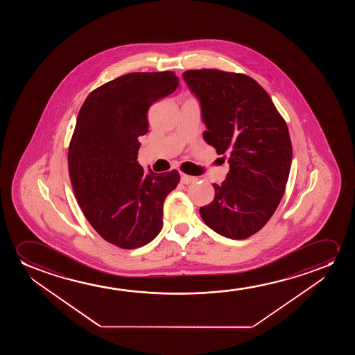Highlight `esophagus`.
I'll return each mask as SVG.
<instances>
[{"mask_svg":"<svg viewBox=\"0 0 355 355\" xmlns=\"http://www.w3.org/2000/svg\"><path fill=\"white\" fill-rule=\"evenodd\" d=\"M196 178L195 177H191L189 175H185V173H182L180 175V182L183 183V184H190V183H194Z\"/></svg>","mask_w":355,"mask_h":355,"instance_id":"obj_1","label":"esophagus"}]
</instances>
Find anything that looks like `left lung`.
Listing matches in <instances>:
<instances>
[{
    "instance_id": "left-lung-1",
    "label": "left lung",
    "mask_w": 355,
    "mask_h": 355,
    "mask_svg": "<svg viewBox=\"0 0 355 355\" xmlns=\"http://www.w3.org/2000/svg\"><path fill=\"white\" fill-rule=\"evenodd\" d=\"M183 78L201 103L204 139L228 153L222 184L200 209L206 225L225 238L248 239L272 218L282 201L292 161L286 121L259 83L218 69L187 70Z\"/></svg>"
}]
</instances>
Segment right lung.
I'll use <instances>...</instances> for the list:
<instances>
[{
	"label": "right lung",
	"mask_w": 355,
	"mask_h": 355,
	"mask_svg": "<svg viewBox=\"0 0 355 355\" xmlns=\"http://www.w3.org/2000/svg\"><path fill=\"white\" fill-rule=\"evenodd\" d=\"M178 83L173 71L126 73L89 93L78 112L68 154L73 194L93 229L117 248L156 238L166 196L180 183L178 171L146 175L137 161L149 107Z\"/></svg>",
	"instance_id": "1"
}]
</instances>
